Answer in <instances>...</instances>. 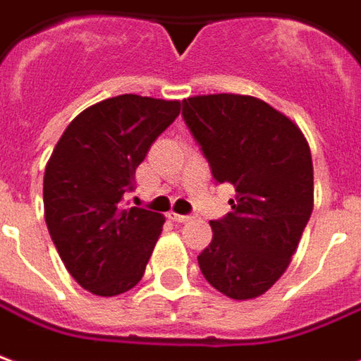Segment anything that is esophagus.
Returning <instances> with one entry per match:
<instances>
[{
    "mask_svg": "<svg viewBox=\"0 0 361 361\" xmlns=\"http://www.w3.org/2000/svg\"><path fill=\"white\" fill-rule=\"evenodd\" d=\"M170 219H173L176 223H188V221H191L193 216H191V215H180V213H170Z\"/></svg>",
    "mask_w": 361,
    "mask_h": 361,
    "instance_id": "34e87169",
    "label": "esophagus"
}]
</instances>
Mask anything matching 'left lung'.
Listing matches in <instances>:
<instances>
[{"mask_svg":"<svg viewBox=\"0 0 361 361\" xmlns=\"http://www.w3.org/2000/svg\"><path fill=\"white\" fill-rule=\"evenodd\" d=\"M183 121L216 183H233V211L211 221L197 256L205 279L231 299H254L291 262L312 213V160L293 121L250 95L183 99Z\"/></svg>","mask_w":361,"mask_h":361,"instance_id":"8db88e82","label":"left lung"}]
</instances>
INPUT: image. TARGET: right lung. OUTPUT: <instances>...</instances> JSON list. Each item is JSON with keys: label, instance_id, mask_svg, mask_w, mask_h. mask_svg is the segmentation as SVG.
<instances>
[{"label": "right lung", "instance_id": "1", "mask_svg": "<svg viewBox=\"0 0 361 361\" xmlns=\"http://www.w3.org/2000/svg\"><path fill=\"white\" fill-rule=\"evenodd\" d=\"M178 115L180 102L125 93L82 111L54 146L44 170V221L70 276L92 293H125L145 276L164 219L123 197Z\"/></svg>", "mask_w": 361, "mask_h": 361}]
</instances>
